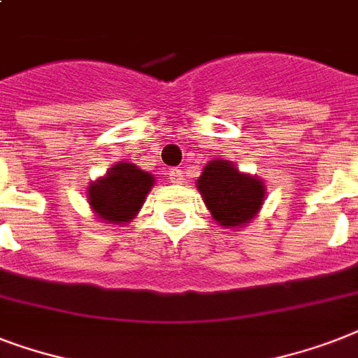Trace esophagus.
Wrapping results in <instances>:
<instances>
[{
    "label": "esophagus",
    "mask_w": 358,
    "mask_h": 358,
    "mask_svg": "<svg viewBox=\"0 0 358 358\" xmlns=\"http://www.w3.org/2000/svg\"><path fill=\"white\" fill-rule=\"evenodd\" d=\"M169 178H171L173 184H182V182H184V171L178 167H173L169 171Z\"/></svg>",
    "instance_id": "obj_1"
}]
</instances>
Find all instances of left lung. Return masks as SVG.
I'll use <instances>...</instances> for the list:
<instances>
[{
  "label": "left lung",
  "mask_w": 358,
  "mask_h": 358,
  "mask_svg": "<svg viewBox=\"0 0 358 358\" xmlns=\"http://www.w3.org/2000/svg\"><path fill=\"white\" fill-rule=\"evenodd\" d=\"M196 187L212 217L224 229H241L250 223L266 196V185L260 178L239 173L227 159L206 163Z\"/></svg>",
  "instance_id": "1"
}]
</instances>
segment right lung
Segmentation results:
<instances>
[{"label":"right lung","mask_w":358,"mask_h":358,"mask_svg":"<svg viewBox=\"0 0 358 358\" xmlns=\"http://www.w3.org/2000/svg\"><path fill=\"white\" fill-rule=\"evenodd\" d=\"M154 182V174L134 163H115L106 176L87 187L89 204L103 223L126 224L137 215Z\"/></svg>","instance_id":"right-lung-1"}]
</instances>
